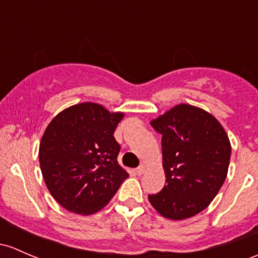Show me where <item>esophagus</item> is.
Returning <instances> with one entry per match:
<instances>
[{
  "instance_id": "obj_1",
  "label": "esophagus",
  "mask_w": 258,
  "mask_h": 258,
  "mask_svg": "<svg viewBox=\"0 0 258 258\" xmlns=\"http://www.w3.org/2000/svg\"><path fill=\"white\" fill-rule=\"evenodd\" d=\"M145 172H146V165L145 164L140 165V167H138L137 169H136V173H137L138 175H142Z\"/></svg>"
}]
</instances>
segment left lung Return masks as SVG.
<instances>
[{
	"label": "left lung",
	"instance_id": "obj_1",
	"mask_svg": "<svg viewBox=\"0 0 258 258\" xmlns=\"http://www.w3.org/2000/svg\"><path fill=\"white\" fill-rule=\"evenodd\" d=\"M162 135L165 185L148 195L169 220H184L209 207L226 179L231 145L221 123L208 111L179 104L151 121Z\"/></svg>",
	"mask_w": 258,
	"mask_h": 258
}]
</instances>
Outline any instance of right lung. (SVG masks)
I'll use <instances>...</instances> for the list:
<instances>
[{
	"label": "right lung",
	"mask_w": 258,
	"mask_h": 258,
	"mask_svg": "<svg viewBox=\"0 0 258 258\" xmlns=\"http://www.w3.org/2000/svg\"><path fill=\"white\" fill-rule=\"evenodd\" d=\"M123 112L80 102L54 116L39 145V164L51 197L64 209L91 215L108 204L128 173L113 137Z\"/></svg>",
	"instance_id": "obj_1"
}]
</instances>
